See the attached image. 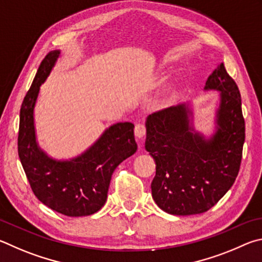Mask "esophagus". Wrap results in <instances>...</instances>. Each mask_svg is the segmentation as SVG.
<instances>
[{
	"mask_svg": "<svg viewBox=\"0 0 262 262\" xmlns=\"http://www.w3.org/2000/svg\"><path fill=\"white\" fill-rule=\"evenodd\" d=\"M135 135L138 139H141L146 135V126L144 123H138L135 127Z\"/></svg>",
	"mask_w": 262,
	"mask_h": 262,
	"instance_id": "esophagus-1",
	"label": "esophagus"
}]
</instances>
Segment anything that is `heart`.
Listing matches in <instances>:
<instances>
[{"mask_svg": "<svg viewBox=\"0 0 262 262\" xmlns=\"http://www.w3.org/2000/svg\"><path fill=\"white\" fill-rule=\"evenodd\" d=\"M162 102H167V96H166V98H164V99L162 100Z\"/></svg>", "mask_w": 262, "mask_h": 262, "instance_id": "heart-1", "label": "heart"}]
</instances>
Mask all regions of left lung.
<instances>
[{
    "mask_svg": "<svg viewBox=\"0 0 262 262\" xmlns=\"http://www.w3.org/2000/svg\"><path fill=\"white\" fill-rule=\"evenodd\" d=\"M204 91H217L214 131L194 126L193 105L182 103L149 115L145 148L157 163L152 196L172 215L207 212L230 190L238 175L245 141L241 93L221 63Z\"/></svg>",
    "mask_w": 262,
    "mask_h": 262,
    "instance_id": "1",
    "label": "left lung"
}]
</instances>
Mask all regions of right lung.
<instances>
[{"mask_svg":"<svg viewBox=\"0 0 262 262\" xmlns=\"http://www.w3.org/2000/svg\"><path fill=\"white\" fill-rule=\"evenodd\" d=\"M61 50H53L41 62L21 103L18 155L31 189L43 205L67 216H87L105 204L115 169L137 152L135 125L119 122L105 128L89 148L75 158L57 160L36 140L34 108L40 86L49 77Z\"/></svg>","mask_w":262,"mask_h":262,"instance_id":"right-lung-1","label":"right lung"}]
</instances>
